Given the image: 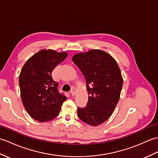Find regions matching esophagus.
<instances>
[{"label": "esophagus", "mask_w": 158, "mask_h": 158, "mask_svg": "<svg viewBox=\"0 0 158 158\" xmlns=\"http://www.w3.org/2000/svg\"><path fill=\"white\" fill-rule=\"evenodd\" d=\"M77 91V90H76V88H75V87H73L71 88V94L72 96H75V95H76V93H77V91Z\"/></svg>", "instance_id": "34e87169"}]
</instances>
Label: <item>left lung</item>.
Here are the masks:
<instances>
[{"label":"left lung","instance_id":"1","mask_svg":"<svg viewBox=\"0 0 158 158\" xmlns=\"http://www.w3.org/2000/svg\"><path fill=\"white\" fill-rule=\"evenodd\" d=\"M72 60L85 77L89 96L85 107H78L77 115L85 123L98 126L109 118L119 101L123 81L118 65L99 50L75 54Z\"/></svg>","mask_w":158,"mask_h":158}]
</instances>
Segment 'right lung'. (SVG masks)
I'll return each mask as SVG.
<instances>
[{"label": "right lung", "instance_id": "add662e5", "mask_svg": "<svg viewBox=\"0 0 158 158\" xmlns=\"http://www.w3.org/2000/svg\"><path fill=\"white\" fill-rule=\"evenodd\" d=\"M67 56L66 52L42 50L28 59L21 69L19 82L22 102L29 116L39 122L56 117L67 100L52 77L54 69Z\"/></svg>", "mask_w": 158, "mask_h": 158}]
</instances>
